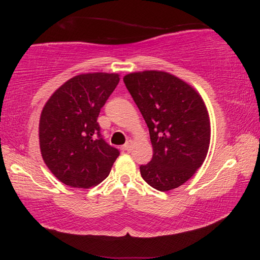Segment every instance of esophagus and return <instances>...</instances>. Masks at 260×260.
<instances>
[{"instance_id": "esophagus-1", "label": "esophagus", "mask_w": 260, "mask_h": 260, "mask_svg": "<svg viewBox=\"0 0 260 260\" xmlns=\"http://www.w3.org/2000/svg\"><path fill=\"white\" fill-rule=\"evenodd\" d=\"M132 141L129 140V141H127V142L124 144V146H122V149H124V150H127V151H129L131 149H132Z\"/></svg>"}]
</instances>
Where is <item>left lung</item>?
<instances>
[{
  "mask_svg": "<svg viewBox=\"0 0 260 260\" xmlns=\"http://www.w3.org/2000/svg\"><path fill=\"white\" fill-rule=\"evenodd\" d=\"M124 82L146 120L152 159L140 166L144 181L159 191L178 188L203 164L211 127L208 109L195 88L164 71L126 74Z\"/></svg>",
  "mask_w": 260,
  "mask_h": 260,
  "instance_id": "obj_1",
  "label": "left lung"
}]
</instances>
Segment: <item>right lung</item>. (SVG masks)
<instances>
[{
    "mask_svg": "<svg viewBox=\"0 0 260 260\" xmlns=\"http://www.w3.org/2000/svg\"><path fill=\"white\" fill-rule=\"evenodd\" d=\"M118 73H83L47 101L39 122L43 160L67 186L94 187L108 177L119 150L101 135L98 117L119 83Z\"/></svg>",
    "mask_w": 260,
    "mask_h": 260,
    "instance_id": "add662e5",
    "label": "right lung"
}]
</instances>
